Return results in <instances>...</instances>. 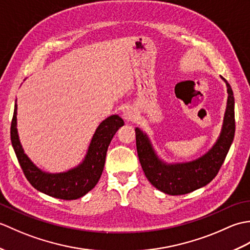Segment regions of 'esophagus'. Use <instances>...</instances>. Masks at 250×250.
<instances>
[{"instance_id": "obj_1", "label": "esophagus", "mask_w": 250, "mask_h": 250, "mask_svg": "<svg viewBox=\"0 0 250 250\" xmlns=\"http://www.w3.org/2000/svg\"><path fill=\"white\" fill-rule=\"evenodd\" d=\"M124 117H125V121L130 122V121H134V120L137 118V114H136L135 109H133V108H128V109H126V110L125 111Z\"/></svg>"}]
</instances>
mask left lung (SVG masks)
<instances>
[{"label":"left lung","mask_w":250,"mask_h":250,"mask_svg":"<svg viewBox=\"0 0 250 250\" xmlns=\"http://www.w3.org/2000/svg\"><path fill=\"white\" fill-rule=\"evenodd\" d=\"M227 83L228 104L221 134L213 148L194 161L179 164H166L153 151L146 134L135 129L136 149L145 176L153 187L171 195H182L204 187L213 180L225 162V159L234 139V98L230 83Z\"/></svg>","instance_id":"obj_1"}]
</instances>
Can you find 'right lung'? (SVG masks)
<instances>
[{
	"label": "right lung",
	"instance_id": "obj_1",
	"mask_svg": "<svg viewBox=\"0 0 250 250\" xmlns=\"http://www.w3.org/2000/svg\"><path fill=\"white\" fill-rule=\"evenodd\" d=\"M125 125L119 116L113 115L101 122L90 143L83 162L65 173L48 174L37 168L26 157L21 147L17 132V104L10 125V139L18 162L25 178L33 187L47 195L61 200H76L82 198L95 187L102 175L106 152L113 136Z\"/></svg>",
	"mask_w": 250,
	"mask_h": 250
}]
</instances>
